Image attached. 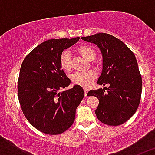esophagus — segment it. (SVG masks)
<instances>
[{
	"instance_id": "obj_1",
	"label": "esophagus",
	"mask_w": 155,
	"mask_h": 155,
	"mask_svg": "<svg viewBox=\"0 0 155 155\" xmlns=\"http://www.w3.org/2000/svg\"><path fill=\"white\" fill-rule=\"evenodd\" d=\"M84 95H85V96H87V91H88V89H87V88H86V87H84Z\"/></svg>"
}]
</instances>
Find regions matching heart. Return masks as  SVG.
<instances>
[{
	"instance_id": "heart-1",
	"label": "heart",
	"mask_w": 155,
	"mask_h": 155,
	"mask_svg": "<svg viewBox=\"0 0 155 155\" xmlns=\"http://www.w3.org/2000/svg\"><path fill=\"white\" fill-rule=\"evenodd\" d=\"M79 53L85 59L91 61L95 57V53L92 48L89 46H81L78 49ZM60 64L62 69L68 71L71 68V52L69 50H64L61 53L60 57ZM96 78V73L92 70H87L84 71H77L71 75V80L76 84L89 87L94 79Z\"/></svg>"
}]
</instances>
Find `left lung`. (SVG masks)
Wrapping results in <instances>:
<instances>
[{"label":"left lung","mask_w":155,"mask_h":155,"mask_svg":"<svg viewBox=\"0 0 155 155\" xmlns=\"http://www.w3.org/2000/svg\"><path fill=\"white\" fill-rule=\"evenodd\" d=\"M81 39L99 48L102 71L98 84H109L108 88L87 93L99 100L97 118L107 125H121L136 113L141 96L142 78L135 55L124 42L109 34L97 33Z\"/></svg>","instance_id":"1"}]
</instances>
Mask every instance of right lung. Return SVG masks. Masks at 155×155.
Instances as JSON below:
<instances>
[{
	"mask_svg": "<svg viewBox=\"0 0 155 155\" xmlns=\"http://www.w3.org/2000/svg\"><path fill=\"white\" fill-rule=\"evenodd\" d=\"M79 39L45 41L28 53L21 66L18 94L21 110L30 124L44 134L57 135L69 129L84 98V90L78 84L58 92L71 84L60 64L61 53Z\"/></svg>",
	"mask_w": 155,
	"mask_h": 155,
	"instance_id": "1",
	"label": "right lung"
}]
</instances>
